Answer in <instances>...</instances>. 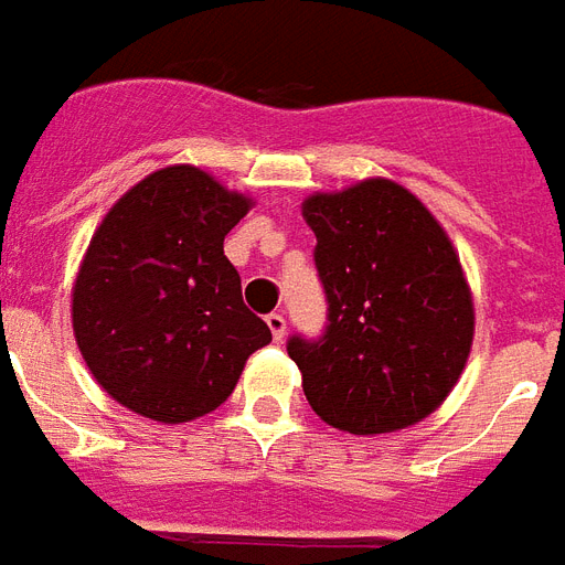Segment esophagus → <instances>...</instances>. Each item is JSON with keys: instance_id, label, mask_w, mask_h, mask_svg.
Wrapping results in <instances>:
<instances>
[{"instance_id": "obj_1", "label": "esophagus", "mask_w": 565, "mask_h": 565, "mask_svg": "<svg viewBox=\"0 0 565 565\" xmlns=\"http://www.w3.org/2000/svg\"><path fill=\"white\" fill-rule=\"evenodd\" d=\"M266 326H269V331H273L275 340H284V334H287V320H284V313L273 311L269 317H266Z\"/></svg>"}]
</instances>
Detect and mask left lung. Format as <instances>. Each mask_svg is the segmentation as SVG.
<instances>
[{"mask_svg": "<svg viewBox=\"0 0 565 565\" xmlns=\"http://www.w3.org/2000/svg\"><path fill=\"white\" fill-rule=\"evenodd\" d=\"M317 234L326 292L320 338L290 334L311 408L352 436H376L436 412L462 373L473 305L433 213L391 180H364L301 206Z\"/></svg>", "mask_w": 565, "mask_h": 565, "instance_id": "1", "label": "left lung"}]
</instances>
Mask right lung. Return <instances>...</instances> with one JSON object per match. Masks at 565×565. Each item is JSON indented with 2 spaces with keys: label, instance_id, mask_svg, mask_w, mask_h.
I'll return each mask as SVG.
<instances>
[{
  "label": "right lung",
  "instance_id": "right-lung-1",
  "mask_svg": "<svg viewBox=\"0 0 565 565\" xmlns=\"http://www.w3.org/2000/svg\"><path fill=\"white\" fill-rule=\"evenodd\" d=\"M248 206L201 168L171 166L103 218L73 287V331L120 406L162 424L195 420L231 397L245 359L273 340L225 257Z\"/></svg>",
  "mask_w": 565,
  "mask_h": 565
}]
</instances>
